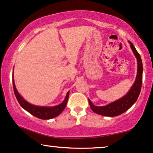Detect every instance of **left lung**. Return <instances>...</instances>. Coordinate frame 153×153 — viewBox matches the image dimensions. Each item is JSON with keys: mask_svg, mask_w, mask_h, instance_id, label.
Segmentation results:
<instances>
[{"mask_svg": "<svg viewBox=\"0 0 153 153\" xmlns=\"http://www.w3.org/2000/svg\"><path fill=\"white\" fill-rule=\"evenodd\" d=\"M130 43L131 48L134 53L137 60V74H136V79L134 84L131 87L130 90L128 93L121 98L119 100L114 101L105 106H96L93 104L90 99H88L89 105L91 110L96 112V114H100L102 116L106 117H115L120 114H122L126 111H127L136 102L139 96L140 89L142 86V79H143V63L142 59L139 53L135 48L134 45L131 41H128Z\"/></svg>", "mask_w": 153, "mask_h": 153, "instance_id": "1", "label": "left lung"}]
</instances>
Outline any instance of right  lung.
<instances>
[{
	"mask_svg": "<svg viewBox=\"0 0 153 153\" xmlns=\"http://www.w3.org/2000/svg\"><path fill=\"white\" fill-rule=\"evenodd\" d=\"M13 85L16 98H17L22 108L27 110V112L30 113L32 115L35 116L36 117L41 119V120H50V119H53L55 117L58 116L65 110V107L67 105L69 91L67 92L66 97H65L64 100L62 101V102L60 103L59 105L53 107L38 106L28 102L22 97L21 95L17 91V88H16L14 79H13Z\"/></svg>",
	"mask_w": 153,
	"mask_h": 153,
	"instance_id": "1",
	"label": "right lung"
}]
</instances>
